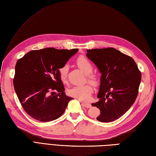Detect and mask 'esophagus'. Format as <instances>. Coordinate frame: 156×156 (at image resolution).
<instances>
[{"label":"esophagus","mask_w":156,"mask_h":156,"mask_svg":"<svg viewBox=\"0 0 156 156\" xmlns=\"http://www.w3.org/2000/svg\"><path fill=\"white\" fill-rule=\"evenodd\" d=\"M82 104L86 108H90L91 107V105L89 103H86V102H82Z\"/></svg>","instance_id":"esophagus-1"}]
</instances>
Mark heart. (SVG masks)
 <instances>
[{"label":"heart","instance_id":"1","mask_svg":"<svg viewBox=\"0 0 156 156\" xmlns=\"http://www.w3.org/2000/svg\"><path fill=\"white\" fill-rule=\"evenodd\" d=\"M76 64L86 73V77L89 81L94 83V84L97 83L98 81V76L95 73L92 72L93 66L89 59H87L86 57L83 55L79 56L76 59ZM68 69H69V67L67 65L63 66L62 67H59L58 69L59 77L63 83L67 82ZM93 91V86L91 85L90 83H87L86 84L71 87V88L67 90V93L70 97L77 98V99L83 101H87L90 98Z\"/></svg>","mask_w":156,"mask_h":156}]
</instances>
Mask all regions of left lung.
<instances>
[{
	"instance_id": "left-lung-1",
	"label": "left lung",
	"mask_w": 156,
	"mask_h": 156,
	"mask_svg": "<svg viewBox=\"0 0 156 156\" xmlns=\"http://www.w3.org/2000/svg\"><path fill=\"white\" fill-rule=\"evenodd\" d=\"M87 56L101 73L98 102L92 104L100 109L97 119L112 122L126 113L138 94L142 74L134 60L113 48L87 49Z\"/></svg>"
}]
</instances>
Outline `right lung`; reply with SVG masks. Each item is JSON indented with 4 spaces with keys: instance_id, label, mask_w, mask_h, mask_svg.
Returning a JSON list of instances; mask_svg holds the SVG:
<instances>
[{
    "instance_id": "add662e5",
    "label": "right lung",
    "mask_w": 156,
    "mask_h": 156,
    "mask_svg": "<svg viewBox=\"0 0 156 156\" xmlns=\"http://www.w3.org/2000/svg\"><path fill=\"white\" fill-rule=\"evenodd\" d=\"M77 51L44 48L30 51L17 61L14 90L22 108L33 119L41 122L58 119L73 99L64 92L58 69Z\"/></svg>"
}]
</instances>
